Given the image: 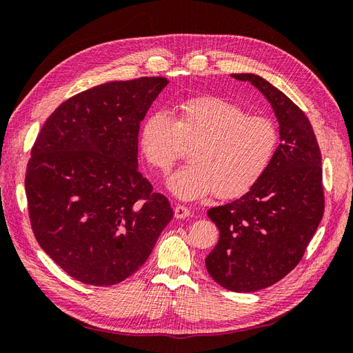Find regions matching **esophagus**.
<instances>
[{
	"label": "esophagus",
	"instance_id": "obj_1",
	"mask_svg": "<svg viewBox=\"0 0 353 353\" xmlns=\"http://www.w3.org/2000/svg\"><path fill=\"white\" fill-rule=\"evenodd\" d=\"M174 213H175V218H176V219H184V218H188V216H190V209L185 208V206L176 205L175 209H174Z\"/></svg>",
	"mask_w": 353,
	"mask_h": 353
}]
</instances>
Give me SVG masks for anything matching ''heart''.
Returning <instances> with one entry per match:
<instances>
[{"instance_id":"obj_1","label":"heart","mask_w":353,"mask_h":353,"mask_svg":"<svg viewBox=\"0 0 353 353\" xmlns=\"http://www.w3.org/2000/svg\"><path fill=\"white\" fill-rule=\"evenodd\" d=\"M280 144L276 125L265 116L215 95L181 103L172 117L148 114L138 134L145 163L162 175L191 147V165L175 172L168 188L178 199L196 200L215 193L237 199L259 183L272 165Z\"/></svg>"}]
</instances>
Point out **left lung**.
Returning <instances> with one entry per match:
<instances>
[{
  "mask_svg": "<svg viewBox=\"0 0 353 353\" xmlns=\"http://www.w3.org/2000/svg\"><path fill=\"white\" fill-rule=\"evenodd\" d=\"M232 78L258 88L280 123V145L268 172L243 197L212 208L219 240L206 270L231 292H258L301 262L324 215L321 152L306 114L268 81L253 73Z\"/></svg>",
  "mask_w": 353,
  "mask_h": 353,
  "instance_id": "1",
  "label": "left lung"
}]
</instances>
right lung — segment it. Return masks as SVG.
<instances>
[{"label":"right lung","instance_id":"add662e5","mask_svg":"<svg viewBox=\"0 0 353 353\" xmlns=\"http://www.w3.org/2000/svg\"><path fill=\"white\" fill-rule=\"evenodd\" d=\"M162 77L97 85L61 103L32 147L25 187L32 231L72 279L113 285L150 256L174 218L138 170V131Z\"/></svg>","mask_w":353,"mask_h":353}]
</instances>
